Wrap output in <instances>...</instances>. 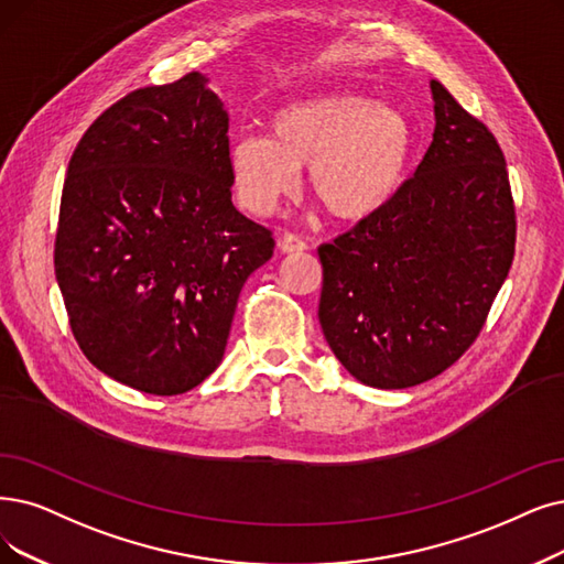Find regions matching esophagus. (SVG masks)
<instances>
[{"instance_id":"34e87169","label":"esophagus","mask_w":564,"mask_h":564,"mask_svg":"<svg viewBox=\"0 0 564 564\" xmlns=\"http://www.w3.org/2000/svg\"><path fill=\"white\" fill-rule=\"evenodd\" d=\"M280 250L284 254H299V252H305L307 250V242L294 234H284L280 238Z\"/></svg>"}]
</instances>
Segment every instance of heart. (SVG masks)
<instances>
[{"label":"heart","mask_w":564,"mask_h":564,"mask_svg":"<svg viewBox=\"0 0 564 564\" xmlns=\"http://www.w3.org/2000/svg\"><path fill=\"white\" fill-rule=\"evenodd\" d=\"M414 124L393 104L366 95L333 93L289 104L273 112L263 133H236L227 166L240 204L270 215L299 187L307 166L310 192L326 210L358 221L384 210L408 177Z\"/></svg>","instance_id":"obj_1"}]
</instances>
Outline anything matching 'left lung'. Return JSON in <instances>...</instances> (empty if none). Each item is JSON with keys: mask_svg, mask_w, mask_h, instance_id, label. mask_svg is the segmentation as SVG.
I'll return each mask as SVG.
<instances>
[{"mask_svg": "<svg viewBox=\"0 0 564 564\" xmlns=\"http://www.w3.org/2000/svg\"><path fill=\"white\" fill-rule=\"evenodd\" d=\"M435 131L391 204L319 247V324L372 389L437 377L477 340L513 261L505 154L484 122L431 80Z\"/></svg>", "mask_w": 564, "mask_h": 564, "instance_id": "left-lung-1", "label": "left lung"}]
</instances>
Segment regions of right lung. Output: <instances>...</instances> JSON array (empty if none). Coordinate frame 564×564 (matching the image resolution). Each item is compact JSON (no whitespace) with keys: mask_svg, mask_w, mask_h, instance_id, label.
I'll list each match as a JSON object with an SVG mask.
<instances>
[{"mask_svg":"<svg viewBox=\"0 0 564 564\" xmlns=\"http://www.w3.org/2000/svg\"><path fill=\"white\" fill-rule=\"evenodd\" d=\"M229 116L208 78L127 95L66 169L55 278L89 364L152 395L198 387L275 240L231 204Z\"/></svg>","mask_w":564,"mask_h":564,"instance_id":"obj_1","label":"right lung"}]
</instances>
